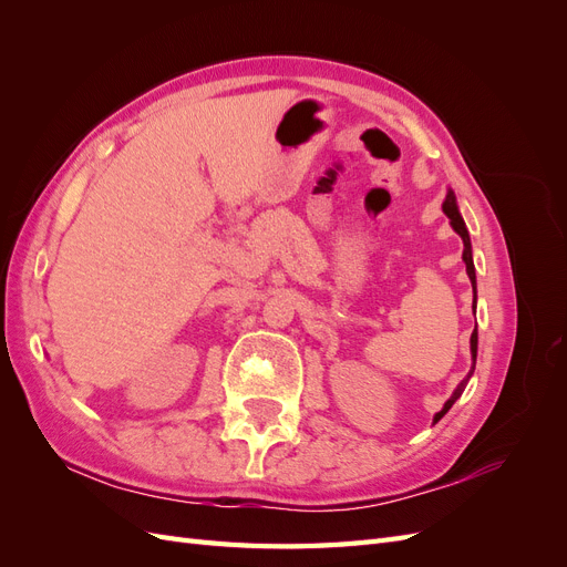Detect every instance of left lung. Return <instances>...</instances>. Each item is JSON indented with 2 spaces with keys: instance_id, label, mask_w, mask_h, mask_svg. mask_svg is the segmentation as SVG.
I'll list each match as a JSON object with an SVG mask.
<instances>
[{
  "instance_id": "left-lung-1",
  "label": "left lung",
  "mask_w": 567,
  "mask_h": 567,
  "mask_svg": "<svg viewBox=\"0 0 567 567\" xmlns=\"http://www.w3.org/2000/svg\"><path fill=\"white\" fill-rule=\"evenodd\" d=\"M442 210H444V215L450 217V225H452V229L461 236V241H463V262H466V274H468V279H471V284H473V312H475V300H477V296H475V265H473L471 236H468V229H466V221H463V217H461V213H458L456 196H454L452 188L447 192V198H444V203H442ZM471 357H473V367H471L468 375H466V379H463V381L456 385V390L452 392V398H450L447 402H444V406H442V409L437 411V414H435L433 423H437L444 414H447V411L452 409V404L461 398V392L466 390V383H468V379H471L473 371H475V357H477V323H475V329H473V333H471Z\"/></svg>"
}]
</instances>
